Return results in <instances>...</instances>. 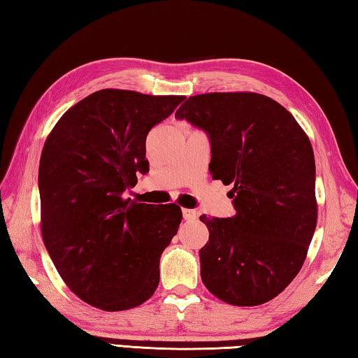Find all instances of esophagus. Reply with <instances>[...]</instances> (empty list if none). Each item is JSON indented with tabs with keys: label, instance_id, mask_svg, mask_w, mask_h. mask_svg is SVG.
I'll list each match as a JSON object with an SVG mask.
<instances>
[{
	"label": "esophagus",
	"instance_id": "1",
	"mask_svg": "<svg viewBox=\"0 0 358 358\" xmlns=\"http://www.w3.org/2000/svg\"><path fill=\"white\" fill-rule=\"evenodd\" d=\"M182 215H184L185 221H194L198 217V211L196 210H189V208H184L182 210Z\"/></svg>",
	"mask_w": 358,
	"mask_h": 358
}]
</instances>
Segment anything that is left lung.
<instances>
[{
	"label": "left lung",
	"mask_w": 358,
	"mask_h": 358,
	"mask_svg": "<svg viewBox=\"0 0 358 358\" xmlns=\"http://www.w3.org/2000/svg\"><path fill=\"white\" fill-rule=\"evenodd\" d=\"M176 119L206 131L211 176L233 185L235 216L199 217L210 231L199 250L202 282L233 306L273 300L301 271L317 227L309 137L286 108L257 92L188 97Z\"/></svg>",
	"instance_id": "8db88e82"
}]
</instances>
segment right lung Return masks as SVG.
Returning a JSON list of instances; mask_svg holds the SVG:
<instances>
[{"mask_svg":"<svg viewBox=\"0 0 358 358\" xmlns=\"http://www.w3.org/2000/svg\"><path fill=\"white\" fill-rule=\"evenodd\" d=\"M182 96L100 90L69 108L43 147L41 235L66 286L94 308H137L159 286V261L182 221L123 193L147 173L145 142Z\"/></svg>","mask_w":358,"mask_h":358,"instance_id":"1","label":"right lung"}]
</instances>
